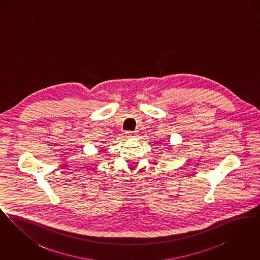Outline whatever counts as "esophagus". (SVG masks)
I'll return each mask as SVG.
<instances>
[{"label":"esophagus","instance_id":"1","mask_svg":"<svg viewBox=\"0 0 260 260\" xmlns=\"http://www.w3.org/2000/svg\"><path fill=\"white\" fill-rule=\"evenodd\" d=\"M124 135L126 137H128V138H134V137H136V132H132V131H126L125 133H124Z\"/></svg>","mask_w":260,"mask_h":260}]
</instances>
